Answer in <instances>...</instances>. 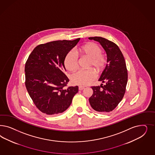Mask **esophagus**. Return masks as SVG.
Instances as JSON below:
<instances>
[{"label":"esophagus","mask_w":155,"mask_h":155,"mask_svg":"<svg viewBox=\"0 0 155 155\" xmlns=\"http://www.w3.org/2000/svg\"><path fill=\"white\" fill-rule=\"evenodd\" d=\"M84 88H85V87H83V86H79V90H80V91L84 90Z\"/></svg>","instance_id":"1"}]
</instances>
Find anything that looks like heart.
I'll return each instance as SVG.
<instances>
[{
	"label": "heart",
	"instance_id": "heart-1",
	"mask_svg": "<svg viewBox=\"0 0 155 155\" xmlns=\"http://www.w3.org/2000/svg\"><path fill=\"white\" fill-rule=\"evenodd\" d=\"M75 53L68 52L65 55L64 63L65 68L70 72H75L78 68V56L90 58L88 68L93 67L99 73L104 69L106 64V57L102 53L100 46L94 42H89L75 50ZM96 77L95 71L92 69L80 70L71 76L72 82L80 86L89 85Z\"/></svg>",
	"mask_w": 155,
	"mask_h": 155
}]
</instances>
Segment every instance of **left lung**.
I'll list each match as a JSON object with an SVG mask.
<instances>
[{"instance_id":"8db88e82","label":"left lung","mask_w":155,"mask_h":155,"mask_svg":"<svg viewBox=\"0 0 155 155\" xmlns=\"http://www.w3.org/2000/svg\"><path fill=\"white\" fill-rule=\"evenodd\" d=\"M90 40L99 42L107 55V64L99 81L105 83L91 87L93 94L89 99L94 110L103 113L113 110L123 99L128 81L125 59L115 43L102 37H90Z\"/></svg>"}]
</instances>
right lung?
I'll use <instances>...</instances> for the list:
<instances>
[{
	"label": "right lung",
	"mask_w": 155,
	"mask_h": 155,
	"mask_svg": "<svg viewBox=\"0 0 155 155\" xmlns=\"http://www.w3.org/2000/svg\"><path fill=\"white\" fill-rule=\"evenodd\" d=\"M80 38L57 40L36 46L25 63V84L36 107L41 112L53 115L63 112L70 107L78 92V86H65V55Z\"/></svg>",
	"instance_id": "add662e5"
}]
</instances>
